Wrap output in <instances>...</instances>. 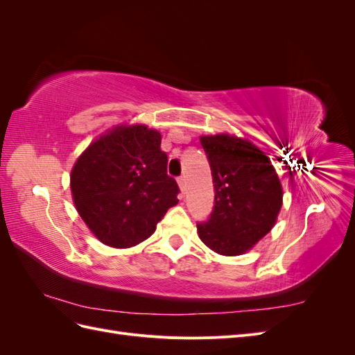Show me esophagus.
Wrapping results in <instances>:
<instances>
[{
	"label": "esophagus",
	"mask_w": 355,
	"mask_h": 355,
	"mask_svg": "<svg viewBox=\"0 0 355 355\" xmlns=\"http://www.w3.org/2000/svg\"><path fill=\"white\" fill-rule=\"evenodd\" d=\"M178 184H179L180 191L185 194V191H187V178H185V176H180V178L178 179Z\"/></svg>",
	"instance_id": "1"
}]
</instances>
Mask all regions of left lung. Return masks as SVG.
<instances>
[{"mask_svg": "<svg viewBox=\"0 0 355 355\" xmlns=\"http://www.w3.org/2000/svg\"><path fill=\"white\" fill-rule=\"evenodd\" d=\"M207 155L214 206L197 223L201 241L223 256L250 250L275 225L283 189L275 168L252 142L228 135L201 136Z\"/></svg>", "mask_w": 355, "mask_h": 355, "instance_id": "1", "label": "left lung"}]
</instances>
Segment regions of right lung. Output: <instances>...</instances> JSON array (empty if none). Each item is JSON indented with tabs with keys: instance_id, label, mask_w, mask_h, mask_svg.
<instances>
[{
	"instance_id": "1",
	"label": "right lung",
	"mask_w": 355,
	"mask_h": 355,
	"mask_svg": "<svg viewBox=\"0 0 355 355\" xmlns=\"http://www.w3.org/2000/svg\"><path fill=\"white\" fill-rule=\"evenodd\" d=\"M71 191L85 225L116 249L151 237L180 192L167 175L161 135L142 124L116 127L85 149L72 168Z\"/></svg>"
}]
</instances>
